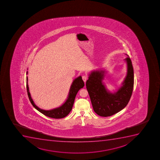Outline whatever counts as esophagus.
<instances>
[{
    "label": "esophagus",
    "instance_id": "esophagus-1",
    "mask_svg": "<svg viewBox=\"0 0 160 160\" xmlns=\"http://www.w3.org/2000/svg\"><path fill=\"white\" fill-rule=\"evenodd\" d=\"M82 78L83 80L84 81V82H86V81H87V80L88 76L86 75V74H84L83 76H82Z\"/></svg>",
    "mask_w": 160,
    "mask_h": 160
}]
</instances>
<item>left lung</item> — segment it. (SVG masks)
Here are the masks:
<instances>
[{
  "label": "left lung",
  "mask_w": 160,
  "mask_h": 160,
  "mask_svg": "<svg viewBox=\"0 0 160 160\" xmlns=\"http://www.w3.org/2000/svg\"><path fill=\"white\" fill-rule=\"evenodd\" d=\"M127 62L128 71L123 86L116 93H110L102 83L104 71H93L86 82L94 112L98 115L108 117L113 115L127 106L131 98L134 84L132 64L130 57L125 59Z\"/></svg>",
  "instance_id": "obj_1"
}]
</instances>
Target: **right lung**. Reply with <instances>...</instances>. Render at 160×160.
Returning <instances> with one entry per match:
<instances>
[{
    "instance_id": "obj_1",
    "label": "right lung",
    "mask_w": 160,
    "mask_h": 160,
    "mask_svg": "<svg viewBox=\"0 0 160 160\" xmlns=\"http://www.w3.org/2000/svg\"><path fill=\"white\" fill-rule=\"evenodd\" d=\"M27 74H28V72H27ZM27 90L28 95L29 97V100L32 105L34 106V108H35L38 111L44 114V115L56 119L62 118L69 114L72 108L74 99L78 92L79 91L80 89L82 88L84 86V82L83 81L82 77L81 76H80L77 79H75L73 82L70 90L69 95L68 99L62 106L50 111H45L43 109H40V108L36 106L35 104L34 103V102L33 101L31 97L30 93L29 92V87L28 84V78H27Z\"/></svg>"
}]
</instances>
